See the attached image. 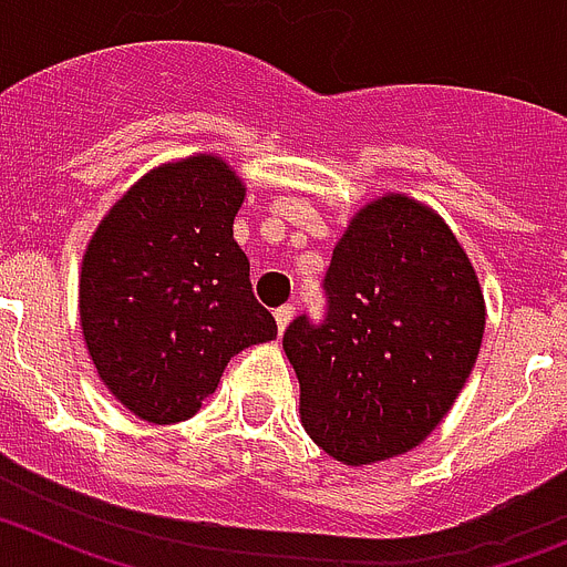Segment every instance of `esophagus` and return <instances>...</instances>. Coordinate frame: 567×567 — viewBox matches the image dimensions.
Listing matches in <instances>:
<instances>
[{
	"mask_svg": "<svg viewBox=\"0 0 567 567\" xmlns=\"http://www.w3.org/2000/svg\"><path fill=\"white\" fill-rule=\"evenodd\" d=\"M292 318H295V307H280V309H275V320H278V329L280 332H284V329L289 327V323H292Z\"/></svg>",
	"mask_w": 567,
	"mask_h": 567,
	"instance_id": "esophagus-1",
	"label": "esophagus"
}]
</instances>
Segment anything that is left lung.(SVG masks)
I'll return each mask as SVG.
<instances>
[{
    "instance_id": "1",
    "label": "left lung",
    "mask_w": 567,
    "mask_h": 567,
    "mask_svg": "<svg viewBox=\"0 0 567 567\" xmlns=\"http://www.w3.org/2000/svg\"><path fill=\"white\" fill-rule=\"evenodd\" d=\"M323 289L327 318L284 332L300 423L346 465L398 457L437 429L477 363V272L434 209L392 193L346 227Z\"/></svg>"
}]
</instances>
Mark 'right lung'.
Wrapping results in <instances>:
<instances>
[{"label": "right lung", "instance_id": "add662e5", "mask_svg": "<svg viewBox=\"0 0 567 567\" xmlns=\"http://www.w3.org/2000/svg\"><path fill=\"white\" fill-rule=\"evenodd\" d=\"M244 195L218 155H189L138 178L90 238L79 278L84 343L135 417H193L233 354L278 334L233 238Z\"/></svg>", "mask_w": 567, "mask_h": 567}]
</instances>
